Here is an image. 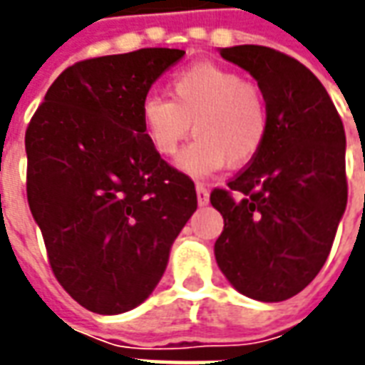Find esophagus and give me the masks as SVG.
I'll list each match as a JSON object with an SVG mask.
<instances>
[{
  "label": "esophagus",
  "mask_w": 365,
  "mask_h": 365,
  "mask_svg": "<svg viewBox=\"0 0 365 365\" xmlns=\"http://www.w3.org/2000/svg\"><path fill=\"white\" fill-rule=\"evenodd\" d=\"M195 190H197L199 205H207V203H209V190H207L203 183H197V185H195Z\"/></svg>",
  "instance_id": "esophagus-1"
}]
</instances>
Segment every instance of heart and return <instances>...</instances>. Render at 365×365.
Wrapping results in <instances>:
<instances>
[{"label":"heart","mask_w":365,"mask_h":365,"mask_svg":"<svg viewBox=\"0 0 365 365\" xmlns=\"http://www.w3.org/2000/svg\"><path fill=\"white\" fill-rule=\"evenodd\" d=\"M168 96H146L140 125L152 150L174 156L191 133L178 164L203 178L222 166L250 164L268 138L269 111L258 83L213 62H199L170 76Z\"/></svg>","instance_id":"heart-1"}]
</instances>
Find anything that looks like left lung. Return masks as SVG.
<instances>
[{
  "label": "left lung",
  "mask_w": 365,
  "mask_h": 365,
  "mask_svg": "<svg viewBox=\"0 0 365 365\" xmlns=\"http://www.w3.org/2000/svg\"><path fill=\"white\" fill-rule=\"evenodd\" d=\"M221 56L256 78L269 130L260 154L211 191L225 219L215 258L242 295L285 301L321 272L344 213V125L299 60L258 44L221 48Z\"/></svg>",
  "instance_id": "obj_1"
}]
</instances>
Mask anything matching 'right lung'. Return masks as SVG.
Here are the masks:
<instances>
[{
  "label": "right lung",
  "instance_id": "obj_1",
  "mask_svg": "<svg viewBox=\"0 0 365 365\" xmlns=\"http://www.w3.org/2000/svg\"><path fill=\"white\" fill-rule=\"evenodd\" d=\"M183 54L140 48L76 62L25 133L29 207L52 274L93 313L140 305L197 209L195 183L152 150L140 125L150 86Z\"/></svg>",
  "mask_w": 365,
  "mask_h": 365
}]
</instances>
